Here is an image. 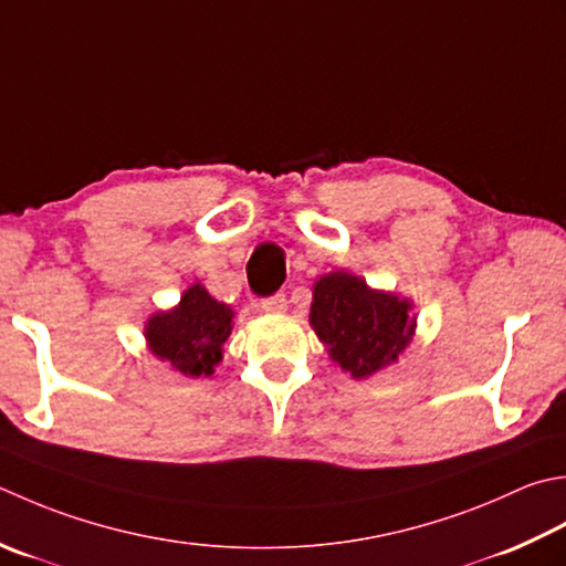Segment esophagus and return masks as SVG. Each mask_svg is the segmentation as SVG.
<instances>
[{
	"instance_id": "1",
	"label": "esophagus",
	"mask_w": 566,
	"mask_h": 566,
	"mask_svg": "<svg viewBox=\"0 0 566 566\" xmlns=\"http://www.w3.org/2000/svg\"><path fill=\"white\" fill-rule=\"evenodd\" d=\"M260 306H262V312H268V314H282V312H286V296L272 294L268 298H262Z\"/></svg>"
}]
</instances>
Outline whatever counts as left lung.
Instances as JSON below:
<instances>
[{
	"instance_id": "left-lung-1",
	"label": "left lung",
	"mask_w": 566,
	"mask_h": 566,
	"mask_svg": "<svg viewBox=\"0 0 566 566\" xmlns=\"http://www.w3.org/2000/svg\"><path fill=\"white\" fill-rule=\"evenodd\" d=\"M412 304L390 292L370 290L365 280L348 272L324 274L314 284L308 321L350 378H370L392 365L415 336Z\"/></svg>"
}]
</instances>
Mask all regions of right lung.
Segmentation results:
<instances>
[{"mask_svg":"<svg viewBox=\"0 0 566 566\" xmlns=\"http://www.w3.org/2000/svg\"><path fill=\"white\" fill-rule=\"evenodd\" d=\"M232 331V308L193 284L184 292L181 302L169 312L154 314L144 336L149 350L169 363L186 378H201L213 373L223 358V343Z\"/></svg>","mask_w":566,"mask_h":566,"instance_id":"1","label":"right lung"}]
</instances>
